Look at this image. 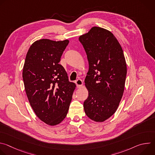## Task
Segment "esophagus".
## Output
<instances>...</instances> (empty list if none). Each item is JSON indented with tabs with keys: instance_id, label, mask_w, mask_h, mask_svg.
<instances>
[{
	"instance_id": "esophagus-1",
	"label": "esophagus",
	"mask_w": 155,
	"mask_h": 155,
	"mask_svg": "<svg viewBox=\"0 0 155 155\" xmlns=\"http://www.w3.org/2000/svg\"><path fill=\"white\" fill-rule=\"evenodd\" d=\"M75 83H76L78 87H80L83 85V81L81 79H77L75 81Z\"/></svg>"
}]
</instances>
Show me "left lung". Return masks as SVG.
<instances>
[{
	"label": "left lung",
	"instance_id": "8db88e82",
	"mask_svg": "<svg viewBox=\"0 0 155 155\" xmlns=\"http://www.w3.org/2000/svg\"><path fill=\"white\" fill-rule=\"evenodd\" d=\"M79 41L89 63L84 112L92 120L102 122L114 114L123 96L127 74L123 51L114 34L99 27L92 28Z\"/></svg>",
	"mask_w": 155,
	"mask_h": 155
}]
</instances>
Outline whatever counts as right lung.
Instances as JSON below:
<instances>
[{
  "label": "right lung",
  "instance_id": "right-lung-1",
  "mask_svg": "<svg viewBox=\"0 0 155 155\" xmlns=\"http://www.w3.org/2000/svg\"><path fill=\"white\" fill-rule=\"evenodd\" d=\"M69 41L41 39L26 54L23 79L28 100L36 115L51 126L67 115L75 84L59 62Z\"/></svg>",
  "mask_w": 155,
  "mask_h": 155
}]
</instances>
